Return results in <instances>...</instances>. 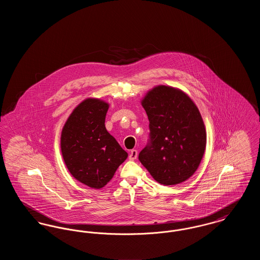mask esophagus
I'll use <instances>...</instances> for the list:
<instances>
[{
	"label": "esophagus",
	"instance_id": "1",
	"mask_svg": "<svg viewBox=\"0 0 260 260\" xmlns=\"http://www.w3.org/2000/svg\"><path fill=\"white\" fill-rule=\"evenodd\" d=\"M137 155H138L137 151H136V149H134V150L131 151L129 156H128V159H129L131 161H134V160H136V158H137Z\"/></svg>",
	"mask_w": 260,
	"mask_h": 260
}]
</instances>
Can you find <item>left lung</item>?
I'll return each instance as SVG.
<instances>
[{
	"label": "left lung",
	"instance_id": "left-lung-1",
	"mask_svg": "<svg viewBox=\"0 0 260 260\" xmlns=\"http://www.w3.org/2000/svg\"><path fill=\"white\" fill-rule=\"evenodd\" d=\"M141 104L148 116L150 139L138 159L162 185L179 184L197 171L207 144L198 107L185 92L158 86Z\"/></svg>",
	"mask_w": 260,
	"mask_h": 260
}]
</instances>
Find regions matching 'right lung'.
I'll return each instance as SVG.
<instances>
[{
	"mask_svg": "<svg viewBox=\"0 0 260 260\" xmlns=\"http://www.w3.org/2000/svg\"><path fill=\"white\" fill-rule=\"evenodd\" d=\"M109 104L99 99L82 101L61 132L62 157L78 181L90 188L106 185L127 153L105 127Z\"/></svg>",
	"mask_w": 260,
	"mask_h": 260,
	"instance_id": "1",
	"label": "right lung"
}]
</instances>
